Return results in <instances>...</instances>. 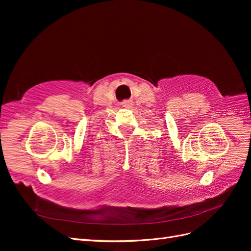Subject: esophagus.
<instances>
[{
    "instance_id": "1",
    "label": "esophagus",
    "mask_w": 251,
    "mask_h": 251,
    "mask_svg": "<svg viewBox=\"0 0 251 251\" xmlns=\"http://www.w3.org/2000/svg\"><path fill=\"white\" fill-rule=\"evenodd\" d=\"M121 104H123V107H125V108H132L133 101L132 100H125Z\"/></svg>"
}]
</instances>
